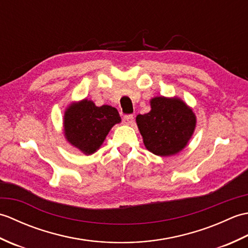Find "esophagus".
Here are the masks:
<instances>
[{
  "instance_id": "34e87169",
  "label": "esophagus",
  "mask_w": 248,
  "mask_h": 248,
  "mask_svg": "<svg viewBox=\"0 0 248 248\" xmlns=\"http://www.w3.org/2000/svg\"><path fill=\"white\" fill-rule=\"evenodd\" d=\"M133 121H134L133 115H125L124 117L123 118V123H124V124H127V125L133 124Z\"/></svg>"
}]
</instances>
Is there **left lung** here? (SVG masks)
Instances as JSON below:
<instances>
[{"label": "left lung", "mask_w": 248, "mask_h": 248, "mask_svg": "<svg viewBox=\"0 0 248 248\" xmlns=\"http://www.w3.org/2000/svg\"><path fill=\"white\" fill-rule=\"evenodd\" d=\"M149 113L136 116L145 147L152 154L170 156L180 152L192 138L196 116L181 99L155 97Z\"/></svg>", "instance_id": "8db88e82"}]
</instances>
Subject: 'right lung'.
I'll return each instance as SVG.
<instances>
[{
    "label": "right lung",
    "instance_id": "right-lung-1",
    "mask_svg": "<svg viewBox=\"0 0 248 248\" xmlns=\"http://www.w3.org/2000/svg\"><path fill=\"white\" fill-rule=\"evenodd\" d=\"M121 118L118 110L110 105L96 107L91 100L84 99L71 103L64 115L66 140L87 155L96 152L109 130Z\"/></svg>",
    "mask_w": 248,
    "mask_h": 248
}]
</instances>
